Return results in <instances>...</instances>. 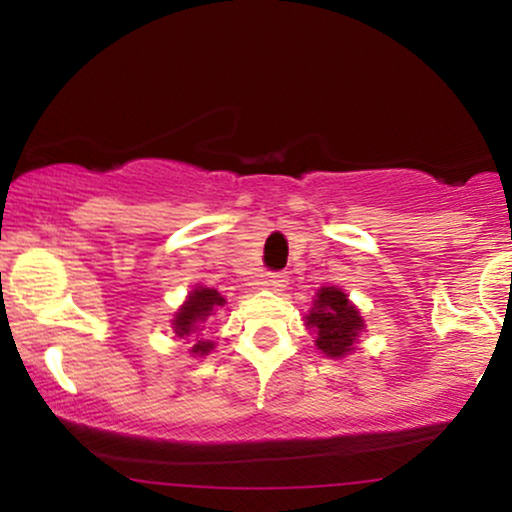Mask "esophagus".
Instances as JSON below:
<instances>
[{
    "instance_id": "esophagus-1",
    "label": "esophagus",
    "mask_w": 512,
    "mask_h": 512,
    "mask_svg": "<svg viewBox=\"0 0 512 512\" xmlns=\"http://www.w3.org/2000/svg\"><path fill=\"white\" fill-rule=\"evenodd\" d=\"M264 286L269 290H276V293H281V290L288 286V276L281 274V271H271V274H267V278H264Z\"/></svg>"
}]
</instances>
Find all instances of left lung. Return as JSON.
<instances>
[{"label":"left lung","mask_w":512,"mask_h":512,"mask_svg":"<svg viewBox=\"0 0 512 512\" xmlns=\"http://www.w3.org/2000/svg\"><path fill=\"white\" fill-rule=\"evenodd\" d=\"M304 319H307V328H312L316 333V347L331 359L352 354L359 333L366 326L359 309L335 286L321 288L316 293L312 312L304 316Z\"/></svg>","instance_id":"8db88e82"}]
</instances>
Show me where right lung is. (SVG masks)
I'll return each mask as SVG.
<instances>
[{"instance_id":"add662e5","label":"right lung","mask_w":512,"mask_h":512,"mask_svg":"<svg viewBox=\"0 0 512 512\" xmlns=\"http://www.w3.org/2000/svg\"><path fill=\"white\" fill-rule=\"evenodd\" d=\"M224 302L226 300L217 293L215 288H205V286L193 288L189 297H186V302L179 307V312L174 314L172 319L174 333H177L179 338H186V335L203 331L199 326L215 314L217 307H224ZM212 349H215V345H212L210 340H196V345L191 347V354L203 357V354L212 352Z\"/></svg>"}]
</instances>
